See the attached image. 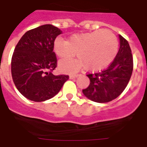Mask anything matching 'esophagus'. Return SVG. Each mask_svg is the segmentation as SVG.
I'll list each match as a JSON object with an SVG mask.
<instances>
[{
	"label": "esophagus",
	"instance_id": "obj_1",
	"mask_svg": "<svg viewBox=\"0 0 147 147\" xmlns=\"http://www.w3.org/2000/svg\"><path fill=\"white\" fill-rule=\"evenodd\" d=\"M78 76V74H71L69 76V78L71 79V80H73V79H75V78H76Z\"/></svg>",
	"mask_w": 147,
	"mask_h": 147
}]
</instances>
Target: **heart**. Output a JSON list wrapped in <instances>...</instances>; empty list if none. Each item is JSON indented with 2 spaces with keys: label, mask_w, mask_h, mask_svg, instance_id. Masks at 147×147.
Segmentation results:
<instances>
[{
  "label": "heart",
  "mask_w": 147,
  "mask_h": 147,
  "mask_svg": "<svg viewBox=\"0 0 147 147\" xmlns=\"http://www.w3.org/2000/svg\"><path fill=\"white\" fill-rule=\"evenodd\" d=\"M53 50L58 57L69 59L77 56L79 59H65L59 62L64 72H76L85 67L88 71H97L110 65L118 51V41L108 30H96L71 35L68 40L56 38Z\"/></svg>",
  "instance_id": "b5f03b06"
}]
</instances>
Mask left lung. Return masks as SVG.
I'll return each instance as SVG.
<instances>
[{"label": "left lung", "instance_id": "8db88e82", "mask_svg": "<svg viewBox=\"0 0 147 147\" xmlns=\"http://www.w3.org/2000/svg\"><path fill=\"white\" fill-rule=\"evenodd\" d=\"M120 47L112 63L103 71L88 74L90 85L82 90L90 100L106 103L117 98L129 82L133 70L132 51L127 40L119 35Z\"/></svg>", "mask_w": 147, "mask_h": 147}]
</instances>
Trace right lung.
I'll list each match as a JSON object with an SVG mask.
<instances>
[{
  "label": "right lung",
  "instance_id": "right-lung-1",
  "mask_svg": "<svg viewBox=\"0 0 147 147\" xmlns=\"http://www.w3.org/2000/svg\"><path fill=\"white\" fill-rule=\"evenodd\" d=\"M62 33L51 24L40 26L26 32L17 44L11 58L12 80L19 92L31 101L53 98L69 78L52 74L57 67L53 43Z\"/></svg>",
  "mask_w": 147,
  "mask_h": 147
}]
</instances>
